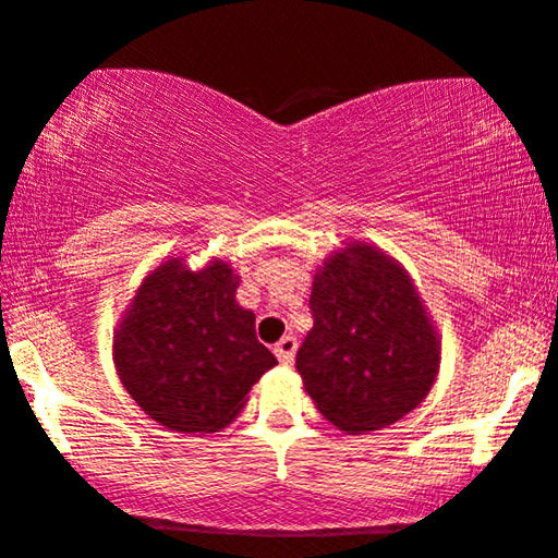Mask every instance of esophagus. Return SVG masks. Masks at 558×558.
Returning a JSON list of instances; mask_svg holds the SVG:
<instances>
[{"label":"esophagus","instance_id":"34e87169","mask_svg":"<svg viewBox=\"0 0 558 558\" xmlns=\"http://www.w3.org/2000/svg\"><path fill=\"white\" fill-rule=\"evenodd\" d=\"M274 353H277L279 363H284V365L292 363L294 353H296V338H294V335H284V338H281L277 345H274Z\"/></svg>","mask_w":558,"mask_h":558}]
</instances>
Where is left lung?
<instances>
[{"label": "left lung", "instance_id": "obj_1", "mask_svg": "<svg viewBox=\"0 0 558 558\" xmlns=\"http://www.w3.org/2000/svg\"><path fill=\"white\" fill-rule=\"evenodd\" d=\"M310 312L315 325L296 350V371L338 429H384L429 393L437 332L407 271L384 251L355 243L327 258Z\"/></svg>", "mask_w": 558, "mask_h": 558}]
</instances>
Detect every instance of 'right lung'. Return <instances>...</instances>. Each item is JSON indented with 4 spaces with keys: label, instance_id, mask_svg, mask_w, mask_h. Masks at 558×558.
<instances>
[{
    "label": "right lung",
    "instance_id": "right-lung-1",
    "mask_svg": "<svg viewBox=\"0 0 558 558\" xmlns=\"http://www.w3.org/2000/svg\"><path fill=\"white\" fill-rule=\"evenodd\" d=\"M239 277L213 262H167L144 279L113 338V363L132 399L167 429L208 434L239 416L277 357L256 338L254 312L235 302Z\"/></svg>",
    "mask_w": 558,
    "mask_h": 558
}]
</instances>
